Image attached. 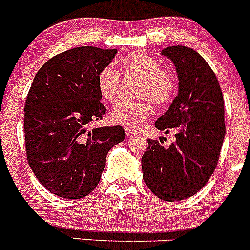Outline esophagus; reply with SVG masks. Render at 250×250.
Listing matches in <instances>:
<instances>
[{
	"label": "esophagus",
	"mask_w": 250,
	"mask_h": 250,
	"mask_svg": "<svg viewBox=\"0 0 250 250\" xmlns=\"http://www.w3.org/2000/svg\"><path fill=\"white\" fill-rule=\"evenodd\" d=\"M125 134H126V138H132V136H136L138 135V132L136 131H132V130L130 129H125Z\"/></svg>",
	"instance_id": "34e87169"
}]
</instances>
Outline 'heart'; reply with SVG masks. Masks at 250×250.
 Masks as SVG:
<instances>
[{
  "instance_id": "heart-1",
  "label": "heart",
  "mask_w": 250,
  "mask_h": 250,
  "mask_svg": "<svg viewBox=\"0 0 250 250\" xmlns=\"http://www.w3.org/2000/svg\"><path fill=\"white\" fill-rule=\"evenodd\" d=\"M124 76L138 77L135 87L136 100L119 104L110 114V120L115 125L125 129L136 130L144 124L151 111V103L164 106L173 100L176 92V80L167 70L160 68V63L154 57L134 52L125 55L120 61ZM120 74L111 65H106L99 71L96 79L98 91L103 101L114 104L119 98Z\"/></svg>"
}]
</instances>
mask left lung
I'll list each match as a JSON object with an SVG mask.
<instances>
[{
    "instance_id": "1",
    "label": "left lung",
    "mask_w": 250,
    "mask_h": 250,
    "mask_svg": "<svg viewBox=\"0 0 250 250\" xmlns=\"http://www.w3.org/2000/svg\"><path fill=\"white\" fill-rule=\"evenodd\" d=\"M161 55L175 65L179 94L155 127L175 130L176 140L167 149L147 140L143 179L158 198L178 202L198 193L215 170L225 135L224 100L215 74L195 50L169 46Z\"/></svg>"
}]
</instances>
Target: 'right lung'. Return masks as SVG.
<instances>
[{"mask_svg":"<svg viewBox=\"0 0 250 250\" xmlns=\"http://www.w3.org/2000/svg\"><path fill=\"white\" fill-rule=\"evenodd\" d=\"M118 50L70 48L35 76L25 103L26 156L39 182L66 199L89 195L100 182L109 150L125 139L121 126L91 129L103 119L96 79Z\"/></svg>","mask_w":250,"mask_h":250,"instance_id":"obj_1","label":"right lung"}]
</instances>
